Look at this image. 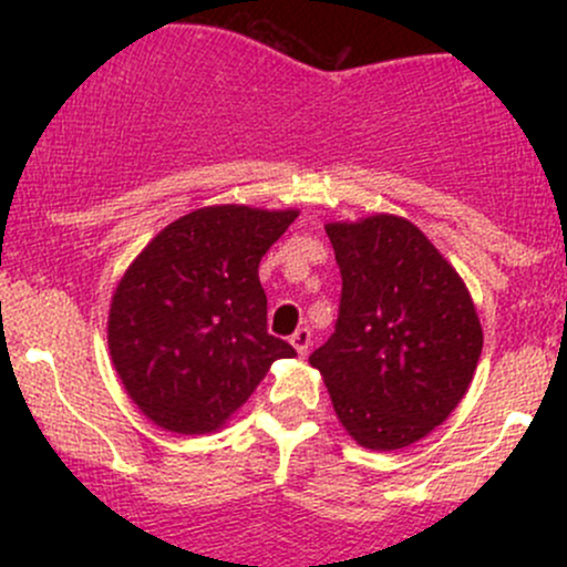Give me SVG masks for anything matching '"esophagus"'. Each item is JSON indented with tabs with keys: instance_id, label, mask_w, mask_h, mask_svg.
Returning <instances> with one entry per match:
<instances>
[{
	"instance_id": "obj_1",
	"label": "esophagus",
	"mask_w": 567,
	"mask_h": 567,
	"mask_svg": "<svg viewBox=\"0 0 567 567\" xmlns=\"http://www.w3.org/2000/svg\"><path fill=\"white\" fill-rule=\"evenodd\" d=\"M290 343L292 347H296V351L298 354H306V351H309V347H311V330L309 328H298L296 333L290 336Z\"/></svg>"
}]
</instances>
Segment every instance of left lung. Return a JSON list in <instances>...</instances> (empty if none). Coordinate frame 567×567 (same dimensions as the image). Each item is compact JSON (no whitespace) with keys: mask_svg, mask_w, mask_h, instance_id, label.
<instances>
[{"mask_svg":"<svg viewBox=\"0 0 567 567\" xmlns=\"http://www.w3.org/2000/svg\"><path fill=\"white\" fill-rule=\"evenodd\" d=\"M341 269L336 333L309 357L343 429L370 451L426 437L466 394L483 328L464 279L405 218L324 226Z\"/></svg>","mask_w":567,"mask_h":567,"instance_id":"obj_1","label":"left lung"}]
</instances>
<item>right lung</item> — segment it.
Returning <instances> with one entry per match:
<instances>
[{"label":"right lung","instance_id":"obj_1","mask_svg":"<svg viewBox=\"0 0 567 567\" xmlns=\"http://www.w3.org/2000/svg\"><path fill=\"white\" fill-rule=\"evenodd\" d=\"M298 210L199 207L141 250L116 285L109 351L130 400L178 434L216 432L271 362L296 354L266 330L258 264Z\"/></svg>","mask_w":567,"mask_h":567}]
</instances>
